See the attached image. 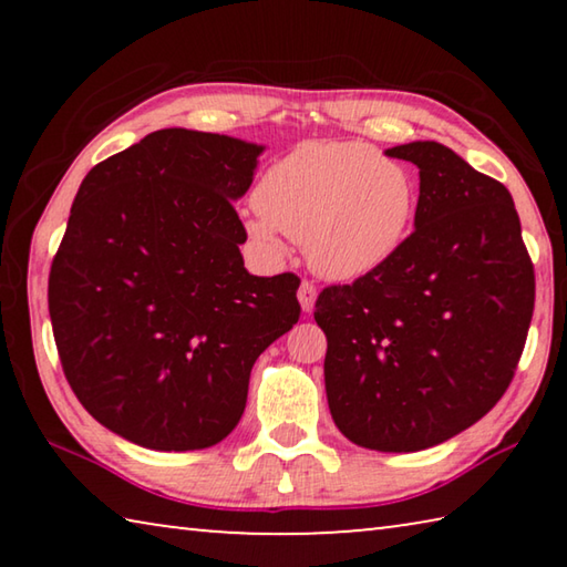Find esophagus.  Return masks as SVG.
<instances>
[{
  "label": "esophagus",
  "instance_id": "34e87169",
  "mask_svg": "<svg viewBox=\"0 0 567 567\" xmlns=\"http://www.w3.org/2000/svg\"><path fill=\"white\" fill-rule=\"evenodd\" d=\"M297 300H300L305 312H312L315 300H318V287H315L310 280H302L300 290H297Z\"/></svg>",
  "mask_w": 567,
  "mask_h": 567
}]
</instances>
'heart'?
I'll use <instances>...</instances> for the list:
<instances>
[{"instance_id": "obj_1", "label": "heart", "mask_w": 567, "mask_h": 567, "mask_svg": "<svg viewBox=\"0 0 567 567\" xmlns=\"http://www.w3.org/2000/svg\"><path fill=\"white\" fill-rule=\"evenodd\" d=\"M247 233L280 249L302 239L307 262L330 280H358L398 255L415 219L417 187L398 159L364 142H305L267 167Z\"/></svg>"}]
</instances>
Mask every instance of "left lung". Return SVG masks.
Listing matches in <instances>:
<instances>
[{
    "label": "left lung",
    "mask_w": 567,
    "mask_h": 567,
    "mask_svg": "<svg viewBox=\"0 0 567 567\" xmlns=\"http://www.w3.org/2000/svg\"><path fill=\"white\" fill-rule=\"evenodd\" d=\"M420 169L415 233L315 302L324 390L354 445L417 453L487 415L525 348L535 272L511 192L440 142L385 152Z\"/></svg>",
    "instance_id": "8db88e82"
}]
</instances>
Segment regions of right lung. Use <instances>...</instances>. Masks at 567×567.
<instances>
[{
	"mask_svg": "<svg viewBox=\"0 0 567 567\" xmlns=\"http://www.w3.org/2000/svg\"><path fill=\"white\" fill-rule=\"evenodd\" d=\"M260 145L157 130L90 169L50 270L64 378L104 427L150 450L233 433L255 360L300 320L292 272L255 277L233 199Z\"/></svg>",
	"mask_w": 567,
	"mask_h": 567,
	"instance_id": "right-lung-1",
	"label": "right lung"
}]
</instances>
